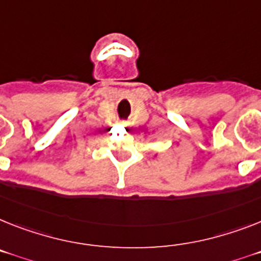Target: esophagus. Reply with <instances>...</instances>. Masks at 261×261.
Listing matches in <instances>:
<instances>
[{
	"label": "esophagus",
	"mask_w": 261,
	"mask_h": 261,
	"mask_svg": "<svg viewBox=\"0 0 261 261\" xmlns=\"http://www.w3.org/2000/svg\"><path fill=\"white\" fill-rule=\"evenodd\" d=\"M120 124H122V126H123V127H126V128L128 126H130V124H128V122H122V123H120Z\"/></svg>",
	"instance_id": "esophagus-1"
}]
</instances>
